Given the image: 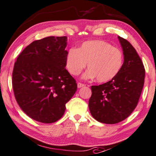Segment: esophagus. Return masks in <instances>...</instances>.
<instances>
[{
	"instance_id": "1",
	"label": "esophagus",
	"mask_w": 156,
	"mask_h": 156,
	"mask_svg": "<svg viewBox=\"0 0 156 156\" xmlns=\"http://www.w3.org/2000/svg\"><path fill=\"white\" fill-rule=\"evenodd\" d=\"M84 86H85V84H83V83H78V88L83 87H84Z\"/></svg>"
}]
</instances>
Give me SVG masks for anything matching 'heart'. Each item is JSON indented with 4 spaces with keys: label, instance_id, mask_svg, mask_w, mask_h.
Masks as SVG:
<instances>
[{
    "label": "heart",
    "instance_id": "heart-1",
    "mask_svg": "<svg viewBox=\"0 0 156 156\" xmlns=\"http://www.w3.org/2000/svg\"><path fill=\"white\" fill-rule=\"evenodd\" d=\"M87 63L89 70L83 78L96 77L98 82H108L120 72L123 64V55L118 48L100 40L85 42L78 49L73 48L69 50L66 64L71 75H79Z\"/></svg>",
    "mask_w": 156,
    "mask_h": 156
}]
</instances>
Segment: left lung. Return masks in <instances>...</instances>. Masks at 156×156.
Masks as SVG:
<instances>
[{
  "instance_id": "left-lung-1",
  "label": "left lung",
  "mask_w": 156,
  "mask_h": 156,
  "mask_svg": "<svg viewBox=\"0 0 156 156\" xmlns=\"http://www.w3.org/2000/svg\"><path fill=\"white\" fill-rule=\"evenodd\" d=\"M124 62L115 78L91 87L89 108L92 117L106 124H115L131 114L137 106L145 78V69L135 49L126 39L118 36Z\"/></svg>"
}]
</instances>
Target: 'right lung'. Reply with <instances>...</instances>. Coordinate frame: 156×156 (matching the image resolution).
Wrapping results in <instances>:
<instances>
[{
    "instance_id": "obj_1",
    "label": "right lung",
    "mask_w": 156,
    "mask_h": 156,
    "mask_svg": "<svg viewBox=\"0 0 156 156\" xmlns=\"http://www.w3.org/2000/svg\"><path fill=\"white\" fill-rule=\"evenodd\" d=\"M67 37L32 42L18 56L12 72L14 94L21 109L36 121L52 123L65 112L77 83L65 69Z\"/></svg>"
}]
</instances>
